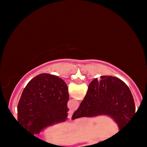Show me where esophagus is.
Returning a JSON list of instances; mask_svg holds the SVG:
<instances>
[{
  "mask_svg": "<svg viewBox=\"0 0 147 147\" xmlns=\"http://www.w3.org/2000/svg\"><path fill=\"white\" fill-rule=\"evenodd\" d=\"M72 115V111H69L68 112V119L69 120H71V117Z\"/></svg>",
  "mask_w": 147,
  "mask_h": 147,
  "instance_id": "1",
  "label": "esophagus"
}]
</instances>
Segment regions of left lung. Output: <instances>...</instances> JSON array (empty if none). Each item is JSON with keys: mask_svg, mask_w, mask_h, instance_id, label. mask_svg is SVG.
I'll use <instances>...</instances> for the list:
<instances>
[{"mask_svg": "<svg viewBox=\"0 0 147 147\" xmlns=\"http://www.w3.org/2000/svg\"><path fill=\"white\" fill-rule=\"evenodd\" d=\"M68 89L62 79L43 73L30 80L18 102V122L32 134L64 122L68 117Z\"/></svg>", "mask_w": 147, "mask_h": 147, "instance_id": "obj_1", "label": "left lung"}]
</instances>
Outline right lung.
Wrapping results in <instances>:
<instances>
[{
    "instance_id": "right-lung-1",
    "label": "right lung",
    "mask_w": 147,
    "mask_h": 147,
    "mask_svg": "<svg viewBox=\"0 0 147 147\" xmlns=\"http://www.w3.org/2000/svg\"><path fill=\"white\" fill-rule=\"evenodd\" d=\"M135 114L134 99L127 85L115 77L102 76L89 84L86 95L72 119L107 115L113 118L121 131Z\"/></svg>"
}]
</instances>
